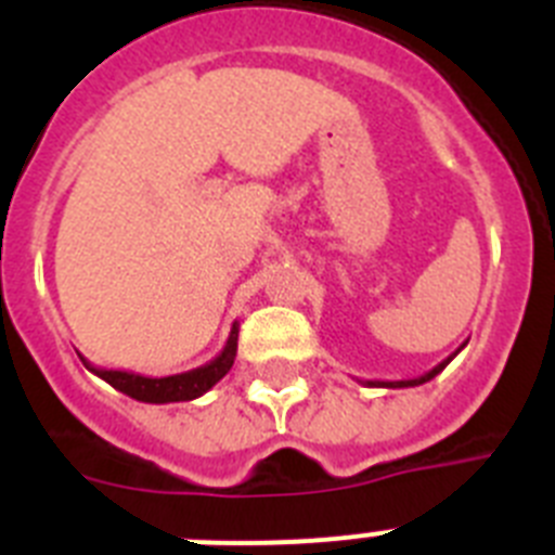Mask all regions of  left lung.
<instances>
[{"instance_id":"8db88e82","label":"left lung","mask_w":555,"mask_h":555,"mask_svg":"<svg viewBox=\"0 0 555 555\" xmlns=\"http://www.w3.org/2000/svg\"><path fill=\"white\" fill-rule=\"evenodd\" d=\"M464 347H467V341H464V345H461L459 350L453 352V356H448V358H444L442 364H436L434 370H430V372H425V375H420V377H409V380H361V384H366V386H380V389H409V386H423V384H428L430 377H436V375H439V372H442L444 366H448L450 361H453V358L459 356L461 350H464Z\"/></svg>"}]
</instances>
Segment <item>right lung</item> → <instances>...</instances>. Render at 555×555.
Listing matches in <instances>:
<instances>
[{
	"mask_svg": "<svg viewBox=\"0 0 555 555\" xmlns=\"http://www.w3.org/2000/svg\"><path fill=\"white\" fill-rule=\"evenodd\" d=\"M235 347H238V325L233 322L230 327V336L224 341L222 352L217 358H210L208 364L197 366V370L180 372V375H166V377H146L139 375V372H127V370H102V366H94L91 361L82 358V364L88 370L100 375L105 384H111L113 389L121 391V395L139 400V403H185V400H197L205 391L214 389V386L222 380L230 372L235 361Z\"/></svg>",
	"mask_w": 555,
	"mask_h": 555,
	"instance_id": "obj_1",
	"label": "right lung"
}]
</instances>
